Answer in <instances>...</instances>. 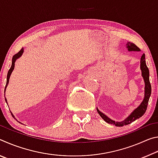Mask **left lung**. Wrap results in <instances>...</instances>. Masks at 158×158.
Listing matches in <instances>:
<instances>
[{"label": "left lung", "mask_w": 158, "mask_h": 158, "mask_svg": "<svg viewBox=\"0 0 158 158\" xmlns=\"http://www.w3.org/2000/svg\"><path fill=\"white\" fill-rule=\"evenodd\" d=\"M126 47L129 52H132V51H134V52H139L140 51V49L137 46V45H135L134 43H131V42H128V43H127ZM140 63L141 75H142L144 82H145V94H144L143 100L142 101V102L141 103V105L139 106L137 109H135L127 118H125L124 121L120 122L114 121L113 120L110 119L109 117L106 116V115L99 111L97 108V111L98 112V114H100V116L102 118L104 121L108 123L113 124L117 127L124 126V125L130 124L131 123L135 121V120L139 118L140 117L142 116L143 115L146 113L150 96H151V85L149 81V70L148 67H147L146 64L145 54H144V53L141 56Z\"/></svg>", "instance_id": "8db88e82"}]
</instances>
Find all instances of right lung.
<instances>
[{
  "instance_id": "right-lung-1",
  "label": "right lung",
  "mask_w": 158,
  "mask_h": 158,
  "mask_svg": "<svg viewBox=\"0 0 158 158\" xmlns=\"http://www.w3.org/2000/svg\"><path fill=\"white\" fill-rule=\"evenodd\" d=\"M23 53V48H22V49H21L17 53H16L15 55L13 56L12 60V65H11V68H10V69H9V71H8V73H7V82H6V85H5V89H6V88H7V84H8V83H9V79H10V75H11V74H12V73L13 69H14V68H15V61H16V60L17 59V58L21 57V56L22 55ZM5 102H6L7 104V99H6V98H5ZM11 114H12V117L14 118L15 119L14 115L12 114V112H11Z\"/></svg>"
}]
</instances>
